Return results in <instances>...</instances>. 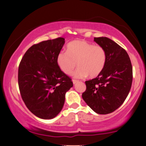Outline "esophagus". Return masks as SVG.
<instances>
[{
    "label": "esophagus",
    "instance_id": "obj_1",
    "mask_svg": "<svg viewBox=\"0 0 146 146\" xmlns=\"http://www.w3.org/2000/svg\"><path fill=\"white\" fill-rule=\"evenodd\" d=\"M78 80H73V84H74V85H75V84H76L77 83H78Z\"/></svg>",
    "mask_w": 146,
    "mask_h": 146
}]
</instances>
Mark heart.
<instances>
[{
  "instance_id": "b5f03b06",
  "label": "heart",
  "mask_w": 146,
  "mask_h": 146,
  "mask_svg": "<svg viewBox=\"0 0 146 146\" xmlns=\"http://www.w3.org/2000/svg\"><path fill=\"white\" fill-rule=\"evenodd\" d=\"M106 60V52L103 47L76 40L68 43L66 52L62 51L58 54L56 62L66 75L72 74L78 62L79 68L73 75L76 78H84L88 75L90 78L98 76L104 68Z\"/></svg>"
}]
</instances>
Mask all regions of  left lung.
<instances>
[{
  "label": "left lung",
  "mask_w": 146,
  "mask_h": 146,
  "mask_svg": "<svg viewBox=\"0 0 146 146\" xmlns=\"http://www.w3.org/2000/svg\"><path fill=\"white\" fill-rule=\"evenodd\" d=\"M105 49V67L96 78L85 82L86 90L82 98L94 112L110 113L116 110L127 97L133 81V68L127 52L108 37H94Z\"/></svg>",
  "instance_id": "8db88e82"
}]
</instances>
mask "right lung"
I'll return each mask as SVG.
<instances>
[{
	"instance_id": "1",
	"label": "right lung",
	"mask_w": 146,
	"mask_h": 146,
	"mask_svg": "<svg viewBox=\"0 0 146 146\" xmlns=\"http://www.w3.org/2000/svg\"><path fill=\"white\" fill-rule=\"evenodd\" d=\"M64 38L42 41L26 51L18 68V85L22 100L34 115L52 119L60 112L65 94L73 87L69 77L61 71L56 58Z\"/></svg>"
}]
</instances>
